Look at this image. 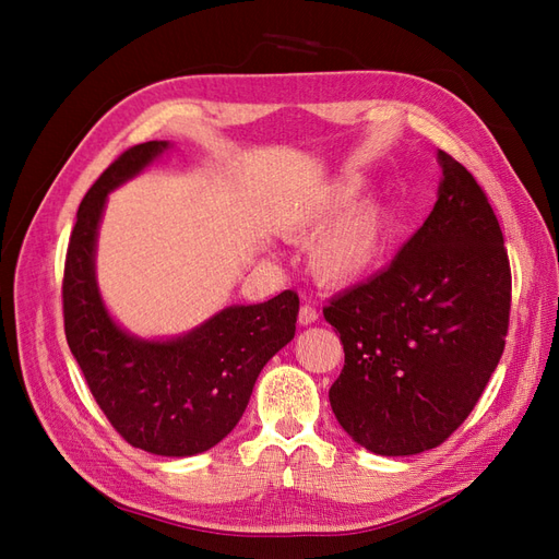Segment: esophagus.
Segmentation results:
<instances>
[{
	"label": "esophagus",
	"instance_id": "obj_1",
	"mask_svg": "<svg viewBox=\"0 0 559 559\" xmlns=\"http://www.w3.org/2000/svg\"><path fill=\"white\" fill-rule=\"evenodd\" d=\"M317 319H319V312H317L314 306H310V302H306V306H300V310H298V321H300L302 326L314 324Z\"/></svg>",
	"mask_w": 559,
	"mask_h": 559
}]
</instances>
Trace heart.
I'll return each instance as SVG.
<instances>
[{
    "mask_svg": "<svg viewBox=\"0 0 559 559\" xmlns=\"http://www.w3.org/2000/svg\"><path fill=\"white\" fill-rule=\"evenodd\" d=\"M357 193L359 186L354 181L335 183L286 224L294 240H308L322 230L310 247V265L326 284L357 282L382 257L384 214L376 202H359L347 211Z\"/></svg>",
    "mask_w": 559,
    "mask_h": 559,
    "instance_id": "heart-1",
    "label": "heart"
}]
</instances>
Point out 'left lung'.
Listing matches in <instances>:
<instances>
[{
    "instance_id": "obj_1",
    "label": "left lung",
    "mask_w": 559,
    "mask_h": 559,
    "mask_svg": "<svg viewBox=\"0 0 559 559\" xmlns=\"http://www.w3.org/2000/svg\"><path fill=\"white\" fill-rule=\"evenodd\" d=\"M443 181L382 273L329 300L345 366L329 389L341 427L366 450L403 456L464 425L503 354L511 263L480 183L438 151Z\"/></svg>"
}]
</instances>
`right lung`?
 <instances>
[{"instance_id":"add662e5","label":"right lung","mask_w":559,"mask_h":559,"mask_svg":"<svg viewBox=\"0 0 559 559\" xmlns=\"http://www.w3.org/2000/svg\"><path fill=\"white\" fill-rule=\"evenodd\" d=\"M167 148L144 142L123 151L81 200L62 277L64 335L111 427L132 448L191 456L238 425L253 382L296 333L298 294L233 306L167 343L132 337L114 324L95 282V240L107 193Z\"/></svg>"}]
</instances>
